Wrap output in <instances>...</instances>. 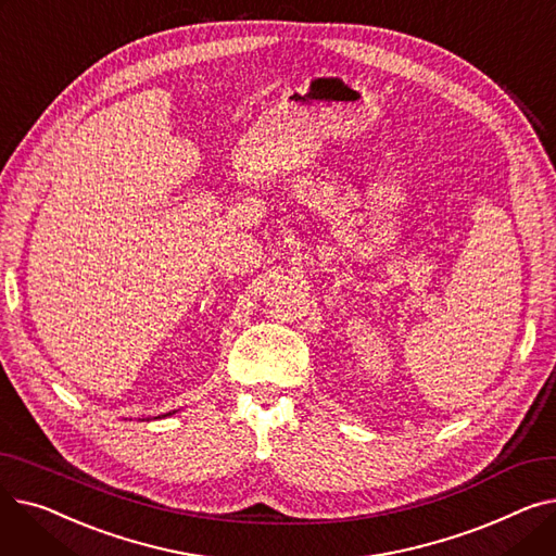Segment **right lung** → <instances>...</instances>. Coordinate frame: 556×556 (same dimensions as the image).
<instances>
[{
	"mask_svg": "<svg viewBox=\"0 0 556 556\" xmlns=\"http://www.w3.org/2000/svg\"><path fill=\"white\" fill-rule=\"evenodd\" d=\"M168 415H173V413H168ZM162 417H166V415H162ZM157 419V417H155Z\"/></svg>",
	"mask_w": 556,
	"mask_h": 556,
	"instance_id": "1",
	"label": "right lung"
}]
</instances>
